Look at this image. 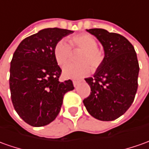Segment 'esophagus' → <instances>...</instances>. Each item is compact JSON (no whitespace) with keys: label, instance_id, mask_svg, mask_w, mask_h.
Returning a JSON list of instances; mask_svg holds the SVG:
<instances>
[{"label":"esophagus","instance_id":"obj_1","mask_svg":"<svg viewBox=\"0 0 149 149\" xmlns=\"http://www.w3.org/2000/svg\"><path fill=\"white\" fill-rule=\"evenodd\" d=\"M72 83H73V86H74V87H77L79 84L81 83V81H73V82Z\"/></svg>","mask_w":149,"mask_h":149}]
</instances>
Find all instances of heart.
<instances>
[{"label": "heart", "mask_w": 149, "mask_h": 149, "mask_svg": "<svg viewBox=\"0 0 149 149\" xmlns=\"http://www.w3.org/2000/svg\"><path fill=\"white\" fill-rule=\"evenodd\" d=\"M71 45L74 49H81L78 57L77 64L68 63L63 67V74L65 78L81 79L90 74L92 67L96 69L104 61V52L97 47V41L94 36L82 33L71 37ZM71 54L70 45L66 40H60L54 47V56L59 66H63L68 61Z\"/></svg>", "instance_id": "1"}]
</instances>
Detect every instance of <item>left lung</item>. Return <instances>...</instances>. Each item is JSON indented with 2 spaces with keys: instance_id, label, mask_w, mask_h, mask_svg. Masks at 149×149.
I'll use <instances>...</instances> for the list:
<instances>
[{
  "instance_id": "1",
  "label": "left lung",
  "mask_w": 149,
  "mask_h": 149,
  "mask_svg": "<svg viewBox=\"0 0 149 149\" xmlns=\"http://www.w3.org/2000/svg\"><path fill=\"white\" fill-rule=\"evenodd\" d=\"M103 45L104 61L86 78L91 95L83 100L88 113L100 121H113L131 106L138 88L137 55L125 37L102 28L86 29Z\"/></svg>"
}]
</instances>
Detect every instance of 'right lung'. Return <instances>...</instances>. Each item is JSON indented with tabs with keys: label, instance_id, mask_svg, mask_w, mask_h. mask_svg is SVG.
Listing matches in <instances>:
<instances>
[{
	"label": "right lung",
	"instance_id": "right-lung-1",
	"mask_svg": "<svg viewBox=\"0 0 149 149\" xmlns=\"http://www.w3.org/2000/svg\"><path fill=\"white\" fill-rule=\"evenodd\" d=\"M73 31L45 28L23 40L14 53L10 69L11 100L26 123L40 127L60 112L63 95L74 89L72 81H58L61 68L54 56L58 40Z\"/></svg>",
	"mask_w": 149,
	"mask_h": 149
}]
</instances>
